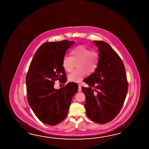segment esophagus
I'll return each instance as SVG.
<instances>
[{"mask_svg":"<svg viewBox=\"0 0 149 149\" xmlns=\"http://www.w3.org/2000/svg\"><path fill=\"white\" fill-rule=\"evenodd\" d=\"M78 91H79V92H80L81 91V86L80 85H78Z\"/></svg>","mask_w":149,"mask_h":149,"instance_id":"34e87169","label":"esophagus"}]
</instances>
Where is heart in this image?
Here are the masks:
<instances>
[{
	"instance_id": "b5f03b06",
	"label": "heart",
	"mask_w": 149,
	"mask_h": 149,
	"mask_svg": "<svg viewBox=\"0 0 149 149\" xmlns=\"http://www.w3.org/2000/svg\"><path fill=\"white\" fill-rule=\"evenodd\" d=\"M70 56H64L62 66L68 72L73 70L76 64L77 69L68 76L70 81L80 82L86 74L94 73L98 66L99 54L97 52L91 51L83 45H79L72 48L70 52Z\"/></svg>"
}]
</instances>
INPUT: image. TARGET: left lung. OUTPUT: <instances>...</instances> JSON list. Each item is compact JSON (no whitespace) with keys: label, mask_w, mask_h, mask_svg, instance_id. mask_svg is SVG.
Masks as SVG:
<instances>
[{"label":"left lung","mask_w":149,"mask_h":149,"mask_svg":"<svg viewBox=\"0 0 149 149\" xmlns=\"http://www.w3.org/2000/svg\"><path fill=\"white\" fill-rule=\"evenodd\" d=\"M98 47L99 61L94 73L85 79L87 116L100 124L112 120L123 107L128 91L126 70L120 57L108 43L93 41ZM93 87V89L92 88Z\"/></svg>","instance_id":"left-lung-1"}]
</instances>
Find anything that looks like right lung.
I'll return each instance as SVG.
<instances>
[{
  "mask_svg": "<svg viewBox=\"0 0 149 149\" xmlns=\"http://www.w3.org/2000/svg\"><path fill=\"white\" fill-rule=\"evenodd\" d=\"M74 41L64 40L46 42L36 51L26 77L29 104L37 117L44 124L55 125L67 117L73 95L78 90L75 82L59 89L54 88L58 80L64 85L66 73L62 60Z\"/></svg>",
  "mask_w": 149,
  "mask_h": 149,
  "instance_id": "add662e5",
  "label": "right lung"
}]
</instances>
